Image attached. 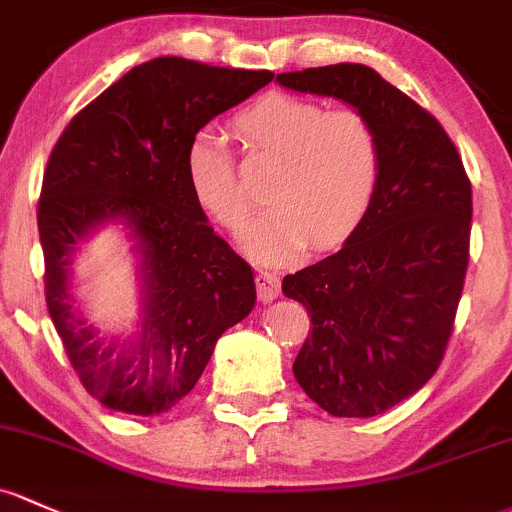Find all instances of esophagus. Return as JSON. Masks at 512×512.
Returning <instances> with one entry per match:
<instances>
[{"label":"esophagus","instance_id":"34e87169","mask_svg":"<svg viewBox=\"0 0 512 512\" xmlns=\"http://www.w3.org/2000/svg\"><path fill=\"white\" fill-rule=\"evenodd\" d=\"M255 284H257V297L262 301L277 299L279 292H282V279H279L277 272L260 270L255 274Z\"/></svg>","mask_w":512,"mask_h":512}]
</instances>
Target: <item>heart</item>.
<instances>
[{"instance_id": "heart-1", "label": "heart", "mask_w": 512, "mask_h": 512, "mask_svg": "<svg viewBox=\"0 0 512 512\" xmlns=\"http://www.w3.org/2000/svg\"><path fill=\"white\" fill-rule=\"evenodd\" d=\"M245 149L279 159L270 184L274 206L245 233L265 262L304 250H331L363 225L383 176V144L360 110H328L299 95L272 93L233 120ZM193 196L218 225L238 233L252 215L233 149L215 132H198L186 152Z\"/></svg>"}]
</instances>
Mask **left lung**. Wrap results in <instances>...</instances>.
<instances>
[{
  "instance_id": "1",
  "label": "left lung",
  "mask_w": 512,
  "mask_h": 512,
  "mask_svg": "<svg viewBox=\"0 0 512 512\" xmlns=\"http://www.w3.org/2000/svg\"><path fill=\"white\" fill-rule=\"evenodd\" d=\"M277 80L353 105L383 144L363 225L282 282L311 316L294 360L301 390L333 417H375L414 395L444 360L469 267V174L437 117L373 68L338 63Z\"/></svg>"
}]
</instances>
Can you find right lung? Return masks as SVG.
<instances>
[{
	"instance_id": "add662e5",
	"label": "right lung",
	"mask_w": 512,
	"mask_h": 512,
	"mask_svg": "<svg viewBox=\"0 0 512 512\" xmlns=\"http://www.w3.org/2000/svg\"><path fill=\"white\" fill-rule=\"evenodd\" d=\"M274 78L164 56L112 83L58 137L39 196L48 314L85 390L115 412L152 417L179 405L225 328L255 306L252 267L213 233L186 176L198 129ZM125 217L143 252L148 311L140 343L115 352L72 311L75 241Z\"/></svg>"
}]
</instances>
